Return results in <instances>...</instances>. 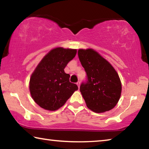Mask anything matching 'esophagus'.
<instances>
[{"label": "esophagus", "instance_id": "esophagus-1", "mask_svg": "<svg viewBox=\"0 0 149 149\" xmlns=\"http://www.w3.org/2000/svg\"><path fill=\"white\" fill-rule=\"evenodd\" d=\"M76 84H77V85L78 86V87H79V86H80V81H77L76 83Z\"/></svg>", "mask_w": 149, "mask_h": 149}]
</instances>
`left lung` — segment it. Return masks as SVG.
Segmentation results:
<instances>
[{
  "mask_svg": "<svg viewBox=\"0 0 149 149\" xmlns=\"http://www.w3.org/2000/svg\"><path fill=\"white\" fill-rule=\"evenodd\" d=\"M78 57L87 75L86 81L81 83L79 89L87 107L97 113L112 109L122 92L116 71L93 49H79Z\"/></svg>",
  "mask_w": 149,
  "mask_h": 149,
  "instance_id": "1",
  "label": "left lung"
}]
</instances>
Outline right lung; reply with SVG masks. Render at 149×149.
<instances>
[{"instance_id": "add662e5", "label": "right lung", "mask_w": 149, "mask_h": 149, "mask_svg": "<svg viewBox=\"0 0 149 149\" xmlns=\"http://www.w3.org/2000/svg\"><path fill=\"white\" fill-rule=\"evenodd\" d=\"M76 50L58 47L45 56L33 73L29 90L34 101L48 110H56L78 89L64 72L68 63L76 54Z\"/></svg>"}]
</instances>
